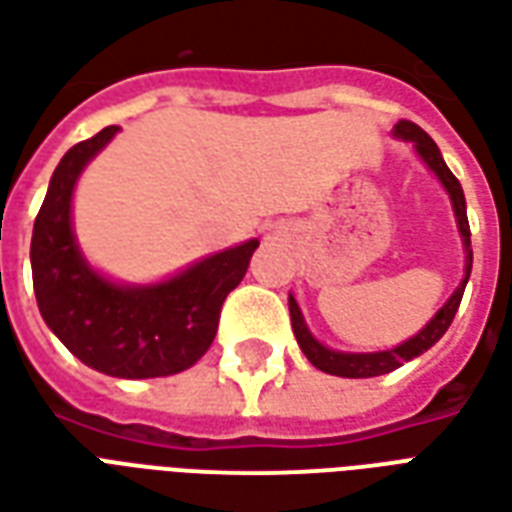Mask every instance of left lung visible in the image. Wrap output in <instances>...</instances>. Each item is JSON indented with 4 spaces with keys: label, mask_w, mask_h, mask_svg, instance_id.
Returning <instances> with one entry per match:
<instances>
[{
    "label": "left lung",
    "mask_w": 512,
    "mask_h": 512,
    "mask_svg": "<svg viewBox=\"0 0 512 512\" xmlns=\"http://www.w3.org/2000/svg\"><path fill=\"white\" fill-rule=\"evenodd\" d=\"M392 134L403 142H411L414 150L419 153V158L428 164V169L441 180V186L447 189L452 202V211H455V222H458V233H461L463 241V252H466V263H463V279L461 285L455 288L450 299L444 301L433 318H430L422 329H419L414 337H408L406 343L395 345V348H386V351H373V354H348V351H334V348H326L323 343H318L312 332L307 329L304 323V315H301L299 304L293 296H288V307H290V323H293V334L299 340V348L304 351V356L310 359L312 365L329 373V376H340V378H373V376H384V373H392L403 362H411L414 356L425 354L430 345H436L444 337V332L450 329L452 318L455 312L461 307L463 290H466V282H469V274H472V233H469V219H466V197H463V189L458 178L452 175L450 167L444 164L441 158V150L436 147V142L430 139L417 123L411 120H400Z\"/></svg>",
    "instance_id": "1"
}]
</instances>
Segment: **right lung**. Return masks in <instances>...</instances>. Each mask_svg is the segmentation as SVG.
<instances>
[{
  "label": "right lung",
  "mask_w": 512,
  "mask_h": 512,
  "mask_svg": "<svg viewBox=\"0 0 512 512\" xmlns=\"http://www.w3.org/2000/svg\"><path fill=\"white\" fill-rule=\"evenodd\" d=\"M120 128L73 145L54 169L32 230V282L40 315L84 365L115 378H161L189 370L211 348L227 293L244 279L260 241L202 257L153 285L98 274L76 244L71 202L82 169Z\"/></svg>",
  "instance_id": "right-lung-1"
}]
</instances>
